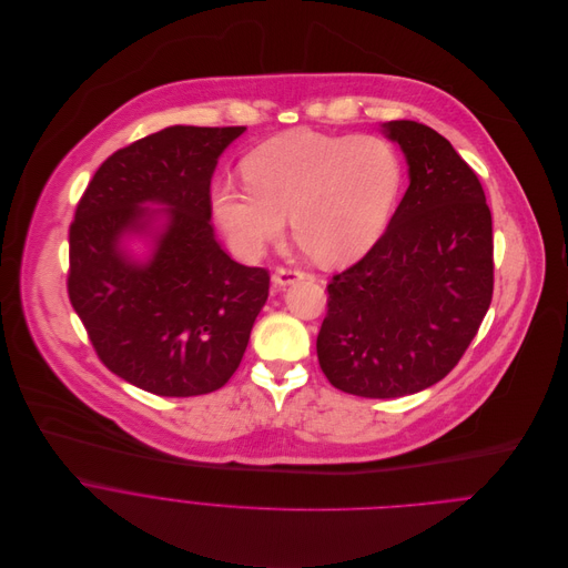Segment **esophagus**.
<instances>
[{"mask_svg": "<svg viewBox=\"0 0 568 568\" xmlns=\"http://www.w3.org/2000/svg\"><path fill=\"white\" fill-rule=\"evenodd\" d=\"M300 277H304V271L293 268V266H277L275 273H273V286L275 288H284V286L293 284Z\"/></svg>", "mask_w": 568, "mask_h": 568, "instance_id": "1", "label": "esophagus"}]
</instances>
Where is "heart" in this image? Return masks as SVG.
<instances>
[{"instance_id": "obj_1", "label": "heart", "mask_w": 568, "mask_h": 568, "mask_svg": "<svg viewBox=\"0 0 568 568\" xmlns=\"http://www.w3.org/2000/svg\"><path fill=\"white\" fill-rule=\"evenodd\" d=\"M246 185L219 183L214 216L241 257L295 239L327 264L356 260L385 234L403 185L396 149L374 135L286 133L251 151Z\"/></svg>"}]
</instances>
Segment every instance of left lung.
I'll use <instances>...</instances> for the list:
<instances>
[{
  "mask_svg": "<svg viewBox=\"0 0 568 568\" xmlns=\"http://www.w3.org/2000/svg\"><path fill=\"white\" fill-rule=\"evenodd\" d=\"M383 126L410 183L381 241L332 275L317 336L329 385L363 398H400L448 376L494 291L491 214L477 172L426 124Z\"/></svg>",
  "mask_w": 568,
  "mask_h": 568,
  "instance_id": "1",
  "label": "left lung"
}]
</instances>
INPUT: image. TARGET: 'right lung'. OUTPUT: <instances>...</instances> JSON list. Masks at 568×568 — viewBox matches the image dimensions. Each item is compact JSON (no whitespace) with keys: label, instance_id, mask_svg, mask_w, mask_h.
I'll use <instances>...</instances> for the list:
<instances>
[{"label":"right lung","instance_id":"right-lung-1","mask_svg":"<svg viewBox=\"0 0 568 568\" xmlns=\"http://www.w3.org/2000/svg\"><path fill=\"white\" fill-rule=\"evenodd\" d=\"M243 131L168 126L106 158L82 192L70 225V302L104 367L144 392L221 389L268 297V271L232 260L210 223L214 168ZM158 213L166 227L154 257L138 265L119 241Z\"/></svg>","mask_w":568,"mask_h":568}]
</instances>
